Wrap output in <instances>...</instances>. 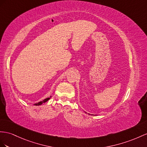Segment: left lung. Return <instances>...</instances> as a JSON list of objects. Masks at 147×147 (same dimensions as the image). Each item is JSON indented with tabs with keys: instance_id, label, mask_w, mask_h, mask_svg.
<instances>
[{
	"instance_id": "left-lung-1",
	"label": "left lung",
	"mask_w": 147,
	"mask_h": 147,
	"mask_svg": "<svg viewBox=\"0 0 147 147\" xmlns=\"http://www.w3.org/2000/svg\"><path fill=\"white\" fill-rule=\"evenodd\" d=\"M85 113H86V112H85Z\"/></svg>"
}]
</instances>
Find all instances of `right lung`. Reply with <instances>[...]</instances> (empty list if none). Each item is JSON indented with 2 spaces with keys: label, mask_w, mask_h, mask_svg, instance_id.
<instances>
[{
  "label": "right lung",
  "mask_w": 147,
  "mask_h": 147,
  "mask_svg": "<svg viewBox=\"0 0 147 147\" xmlns=\"http://www.w3.org/2000/svg\"><path fill=\"white\" fill-rule=\"evenodd\" d=\"M51 96L50 97H47V98H46L45 99H44L43 100H42V101H40V102H37V103H35V104H34L33 105H34V106H40V105H41L43 103H45V102H47V101L50 99V98H51Z\"/></svg>",
  "instance_id": "obj_1"
}]
</instances>
